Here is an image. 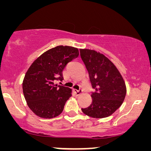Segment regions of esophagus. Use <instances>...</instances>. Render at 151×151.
<instances>
[{
  "mask_svg": "<svg viewBox=\"0 0 151 151\" xmlns=\"http://www.w3.org/2000/svg\"><path fill=\"white\" fill-rule=\"evenodd\" d=\"M74 92H75V93L76 94V95H80V94H81L82 92H83V90H82L81 88H80L79 90H74Z\"/></svg>",
  "mask_w": 151,
  "mask_h": 151,
  "instance_id": "34e87169",
  "label": "esophagus"
}]
</instances>
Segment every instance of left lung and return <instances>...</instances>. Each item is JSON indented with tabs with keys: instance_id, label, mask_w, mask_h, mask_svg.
<instances>
[{
	"instance_id": "left-lung-1",
	"label": "left lung",
	"mask_w": 151,
	"mask_h": 151,
	"mask_svg": "<svg viewBox=\"0 0 151 151\" xmlns=\"http://www.w3.org/2000/svg\"><path fill=\"white\" fill-rule=\"evenodd\" d=\"M94 92L92 102L82 111L94 118H106L122 105L126 95L125 83L120 72L107 57L94 50L81 49Z\"/></svg>"
}]
</instances>
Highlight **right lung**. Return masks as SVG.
Returning <instances> with one entry per match:
<instances>
[{
	"label": "right lung",
	"mask_w": 151,
	"mask_h": 151,
	"mask_svg": "<svg viewBox=\"0 0 151 151\" xmlns=\"http://www.w3.org/2000/svg\"><path fill=\"white\" fill-rule=\"evenodd\" d=\"M78 55L77 48L59 45L33 61L26 73L22 87L28 106L35 114L52 118L62 113L72 91L55 82L62 81L64 68Z\"/></svg>",
	"instance_id": "obj_1"
}]
</instances>
